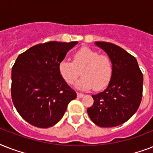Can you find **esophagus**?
<instances>
[{
    "label": "esophagus",
    "mask_w": 153,
    "mask_h": 153,
    "mask_svg": "<svg viewBox=\"0 0 153 153\" xmlns=\"http://www.w3.org/2000/svg\"><path fill=\"white\" fill-rule=\"evenodd\" d=\"M84 96L83 94H81V93H77V97L78 98H82Z\"/></svg>",
    "instance_id": "1"
}]
</instances>
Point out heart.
<instances>
[{
  "label": "heart",
  "mask_w": 153,
  "mask_h": 153,
  "mask_svg": "<svg viewBox=\"0 0 153 153\" xmlns=\"http://www.w3.org/2000/svg\"><path fill=\"white\" fill-rule=\"evenodd\" d=\"M82 75L75 86L79 90H90L94 86L96 91L102 90L108 85L113 73L110 59L89 48H82L74 53L73 62L63 59L59 63V71L67 84H73Z\"/></svg>",
  "instance_id": "b5f03b06"
}]
</instances>
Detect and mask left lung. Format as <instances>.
I'll return each instance as SVG.
<instances>
[{"instance_id": "8db88e82", "label": "left lung", "mask_w": 153, "mask_h": 153, "mask_svg": "<svg viewBox=\"0 0 153 153\" xmlns=\"http://www.w3.org/2000/svg\"><path fill=\"white\" fill-rule=\"evenodd\" d=\"M112 62L113 73L108 86L92 95L87 109L90 118L100 127H115L127 121L137 110L142 98L143 74L135 57L119 46L94 42Z\"/></svg>"}]
</instances>
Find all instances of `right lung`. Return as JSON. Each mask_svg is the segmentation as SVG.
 Returning <instances> with one entry per match:
<instances>
[{
  "label": "right lung",
  "mask_w": 153,
  "mask_h": 153,
  "mask_svg": "<svg viewBox=\"0 0 153 153\" xmlns=\"http://www.w3.org/2000/svg\"><path fill=\"white\" fill-rule=\"evenodd\" d=\"M78 41L37 44L20 54L12 68V99L20 115L39 128H49L64 115L76 92L63 80L59 63Z\"/></svg>",
  "instance_id": "obj_1"
}]
</instances>
